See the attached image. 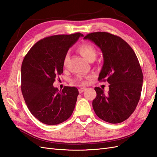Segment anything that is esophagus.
I'll use <instances>...</instances> for the list:
<instances>
[{"mask_svg":"<svg viewBox=\"0 0 157 157\" xmlns=\"http://www.w3.org/2000/svg\"><path fill=\"white\" fill-rule=\"evenodd\" d=\"M85 90H86V88H80V89L78 90V92H79L80 94H81V93H82L84 91H85Z\"/></svg>","mask_w":157,"mask_h":157,"instance_id":"34e87169","label":"esophagus"}]
</instances>
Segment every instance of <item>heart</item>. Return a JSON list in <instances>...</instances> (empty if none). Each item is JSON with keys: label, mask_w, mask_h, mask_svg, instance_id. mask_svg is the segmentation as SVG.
Returning a JSON list of instances; mask_svg holds the SVG:
<instances>
[{"label": "heart", "mask_w": 157, "mask_h": 157, "mask_svg": "<svg viewBox=\"0 0 157 157\" xmlns=\"http://www.w3.org/2000/svg\"><path fill=\"white\" fill-rule=\"evenodd\" d=\"M78 52L80 54L83 58L89 61H92L95 59L97 55V51L95 47L88 42H84L80 44L77 48ZM69 59V56L68 54H66L63 59V65L66 66ZM75 82L80 84H86V81L83 80L82 78H78L75 80Z\"/></svg>", "instance_id": "heart-1"}]
</instances>
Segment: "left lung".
<instances>
[{
    "label": "left lung",
    "mask_w": 157,
    "mask_h": 157,
    "mask_svg": "<svg viewBox=\"0 0 157 157\" xmlns=\"http://www.w3.org/2000/svg\"><path fill=\"white\" fill-rule=\"evenodd\" d=\"M98 46L104 63L98 80L107 81L109 91L96 87L97 96L92 101L97 116L103 121L117 124L126 121L138 103L143 84V73L134 51L120 36L107 32H94L84 37Z\"/></svg>",
    "instance_id": "1"
}]
</instances>
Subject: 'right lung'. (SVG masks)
Masks as SVG:
<instances>
[{"label":"right lung","mask_w":157,"mask_h":157,"mask_svg":"<svg viewBox=\"0 0 157 157\" xmlns=\"http://www.w3.org/2000/svg\"><path fill=\"white\" fill-rule=\"evenodd\" d=\"M80 36L83 35L76 33L44 38L33 46L23 60V98L32 115L45 124H60L73 112L78 89L65 86L59 91L53 84L63 72V59L69 48Z\"/></svg>","instance_id":"obj_1"}]
</instances>
